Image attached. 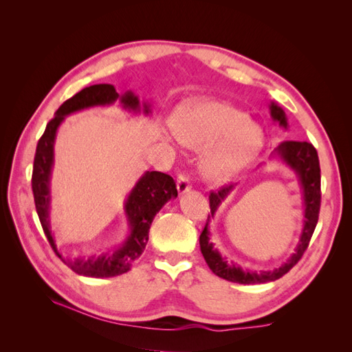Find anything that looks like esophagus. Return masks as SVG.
<instances>
[{
	"label": "esophagus",
	"instance_id": "34e87169",
	"mask_svg": "<svg viewBox=\"0 0 352 352\" xmlns=\"http://www.w3.org/2000/svg\"><path fill=\"white\" fill-rule=\"evenodd\" d=\"M176 186H177V192H179V195H182V194H186L188 190L190 189V184H189V177H186L185 175H179V177H177V184H176Z\"/></svg>",
	"mask_w": 352,
	"mask_h": 352
}]
</instances>
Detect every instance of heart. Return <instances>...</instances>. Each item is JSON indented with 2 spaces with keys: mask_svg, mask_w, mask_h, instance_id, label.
<instances>
[{
  "mask_svg": "<svg viewBox=\"0 0 352 352\" xmlns=\"http://www.w3.org/2000/svg\"><path fill=\"white\" fill-rule=\"evenodd\" d=\"M173 131L180 144L201 157V172L210 182L235 177L258 155L264 144L261 127L243 111L220 101H208L179 113Z\"/></svg>",
  "mask_w": 352,
  "mask_h": 352,
  "instance_id": "1",
  "label": "heart"
}]
</instances>
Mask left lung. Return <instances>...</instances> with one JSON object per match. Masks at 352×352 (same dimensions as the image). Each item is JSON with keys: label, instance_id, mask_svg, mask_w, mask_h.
Segmentation results:
<instances>
[{"label": "left lung", "instance_id": "left-lung-1", "mask_svg": "<svg viewBox=\"0 0 352 352\" xmlns=\"http://www.w3.org/2000/svg\"><path fill=\"white\" fill-rule=\"evenodd\" d=\"M270 116L274 123H278L282 129L287 131V117L282 107H279L274 101L270 102ZM272 162H279L285 166L289 167L296 176L298 185L301 189L302 197V229L300 239H298L296 247L291 257L287 258L279 267L273 270H243L239 264L228 261L226 257L219 252V250L214 247V243L210 241V221L214 219L219 207L221 202L225 201L233 190L236 189L239 184H232L228 186H223L219 192H212L210 195V208L211 214H208L207 225L202 230L199 236V247L201 252L204 255V260L207 261L208 267L211 272L221 279H226L229 282L242 283V285H255V283H265L273 282L276 279L282 278L283 274L289 272L294 265L300 261L302 257L304 251L308 247L313 232L316 229L317 220H318V210H320V164H318V155L316 148L310 142H296V141H283L278 148H274V151L270 157Z\"/></svg>", "mask_w": 352, "mask_h": 352}]
</instances>
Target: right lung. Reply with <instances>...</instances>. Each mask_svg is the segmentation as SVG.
<instances>
[{
	"mask_svg": "<svg viewBox=\"0 0 352 352\" xmlns=\"http://www.w3.org/2000/svg\"><path fill=\"white\" fill-rule=\"evenodd\" d=\"M119 101L123 110L145 116L151 114V102L140 101L132 91L119 95L113 85H92L79 91L72 98L63 102L45 127L44 135L36 145L32 172V190H34L35 207L42 229L45 232L54 252L74 273L87 278H113L129 272L136 258L141 257L148 242L151 223L157 212L167 201L177 197L176 184L172 176L162 172H145L127 194L123 211L126 217L127 233L122 243L110 247L100 254L69 255L63 252L56 243L54 232L51 229V176L54 168V144L58 127L67 116L92 107H110Z\"/></svg>",
	"mask_w": 352,
	"mask_h": 352,
	"instance_id": "obj_1",
	"label": "right lung"
}]
</instances>
